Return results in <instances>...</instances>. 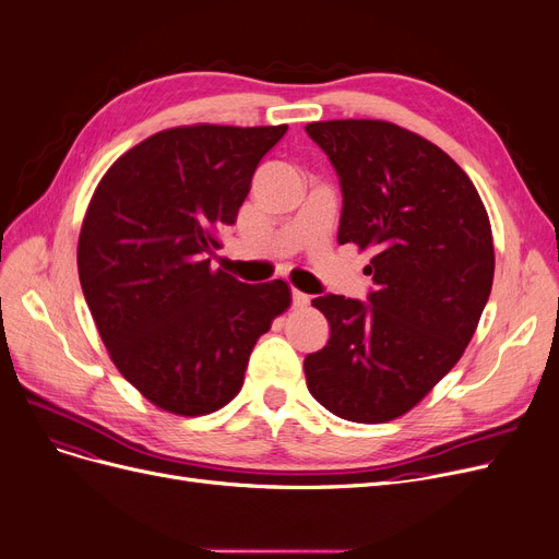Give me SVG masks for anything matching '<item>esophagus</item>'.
<instances>
[{
	"instance_id": "esophagus-1",
	"label": "esophagus",
	"mask_w": 559,
	"mask_h": 559,
	"mask_svg": "<svg viewBox=\"0 0 559 559\" xmlns=\"http://www.w3.org/2000/svg\"><path fill=\"white\" fill-rule=\"evenodd\" d=\"M292 302H294V308H306L308 302H310V296L298 292V289H294V292H292Z\"/></svg>"
}]
</instances>
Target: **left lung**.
I'll use <instances>...</instances> for the list:
<instances>
[{
  "label": "left lung",
  "mask_w": 559,
  "mask_h": 559,
  "mask_svg": "<svg viewBox=\"0 0 559 559\" xmlns=\"http://www.w3.org/2000/svg\"><path fill=\"white\" fill-rule=\"evenodd\" d=\"M341 179L337 242L373 249L368 302L312 300L331 326L306 357L310 394L380 425L408 413L460 361L492 292V228L476 186L443 148L386 121L308 123Z\"/></svg>",
  "instance_id": "8db88e82"
}]
</instances>
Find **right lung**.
<instances>
[{
  "label": "right lung",
  "mask_w": 559,
  "mask_h": 559,
  "mask_svg": "<svg viewBox=\"0 0 559 559\" xmlns=\"http://www.w3.org/2000/svg\"><path fill=\"white\" fill-rule=\"evenodd\" d=\"M286 126H186L118 158L83 218L79 280L121 376L158 408H224L249 354L292 306L286 282L245 284L212 270L216 230L233 226L261 158Z\"/></svg>",
  "instance_id": "obj_1"
}]
</instances>
